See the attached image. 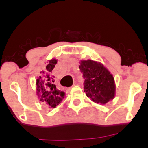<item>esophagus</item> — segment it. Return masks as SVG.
Returning a JSON list of instances; mask_svg holds the SVG:
<instances>
[{
    "label": "esophagus",
    "mask_w": 148,
    "mask_h": 148,
    "mask_svg": "<svg viewBox=\"0 0 148 148\" xmlns=\"http://www.w3.org/2000/svg\"><path fill=\"white\" fill-rule=\"evenodd\" d=\"M75 86V84H73V86H72V87H73V86ZM70 89H71V88H67V90H70Z\"/></svg>",
    "instance_id": "obj_1"
}]
</instances>
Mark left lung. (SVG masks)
I'll return each instance as SVG.
<instances>
[{"mask_svg":"<svg viewBox=\"0 0 148 148\" xmlns=\"http://www.w3.org/2000/svg\"><path fill=\"white\" fill-rule=\"evenodd\" d=\"M79 68L85 79L84 91L88 97L99 104H105L113 99L114 79L103 64L91 60H81Z\"/></svg>","mask_w":148,"mask_h":148,"instance_id":"obj_1","label":"left lung"}]
</instances>
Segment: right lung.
<instances>
[{
	"mask_svg": "<svg viewBox=\"0 0 148 148\" xmlns=\"http://www.w3.org/2000/svg\"><path fill=\"white\" fill-rule=\"evenodd\" d=\"M57 63V60L52 59L42 72V76L37 79V93L40 96V101L49 108H55L62 102L64 97V92L58 90L54 84L51 75L52 70ZM42 73V72H41Z\"/></svg>",
	"mask_w": 148,
	"mask_h": 148,
	"instance_id": "1",
	"label": "right lung"
}]
</instances>
